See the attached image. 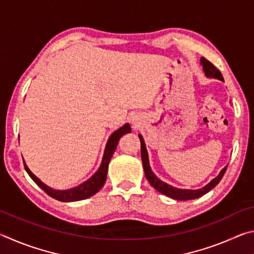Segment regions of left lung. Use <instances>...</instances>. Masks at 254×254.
Returning a JSON list of instances; mask_svg holds the SVG:
<instances>
[{
    "label": "left lung",
    "mask_w": 254,
    "mask_h": 254,
    "mask_svg": "<svg viewBox=\"0 0 254 254\" xmlns=\"http://www.w3.org/2000/svg\"><path fill=\"white\" fill-rule=\"evenodd\" d=\"M200 65L203 66V70L205 72L206 77H209V78H217L224 81L220 70L216 69V67H215L212 63H209L207 59L201 57ZM139 139L141 142V159H142L145 178L148 179L150 185H151L156 190L161 192L163 195L170 197V198H174L177 200H188V199L198 198V197L205 195L206 192H208L210 189H213L215 186H216V185L221 182V179L223 178V176H224L226 171L227 166H225L224 168L220 171V174H218L214 179L210 180L206 186L201 187L199 189H182V188H176L174 186H170V185L162 182V180L159 179L157 176L153 174V171L151 170V167H150L148 151H147V148H145V143L142 135L139 134Z\"/></svg>",
    "instance_id": "obj_1"
}]
</instances>
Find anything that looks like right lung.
<instances>
[{
	"mask_svg": "<svg viewBox=\"0 0 254 254\" xmlns=\"http://www.w3.org/2000/svg\"><path fill=\"white\" fill-rule=\"evenodd\" d=\"M131 132L130 124L127 123L124 124L122 127H120L119 130L114 131L112 133L111 136L107 140L104 154H103L101 166L98 167V169L95 174H94L91 178H88L86 182L81 183L80 185L76 187H72L70 189H64V190H59V189H54L49 186H47L45 183H42L41 180L37 177L36 175L31 173V170L28 168L27 163H24V169L27 171L28 175L31 177V179L39 186L42 190H44L47 195H49L53 198L60 200V201H77L81 199H86L88 197L95 195L100 189L104 186L106 176H107V168H109V163L111 161V158L113 156L115 149L118 147V143L121 136L126 134V133Z\"/></svg>",
	"mask_w": 254,
	"mask_h": 254,
	"instance_id": "obj_1",
	"label": "right lung"
}]
</instances>
